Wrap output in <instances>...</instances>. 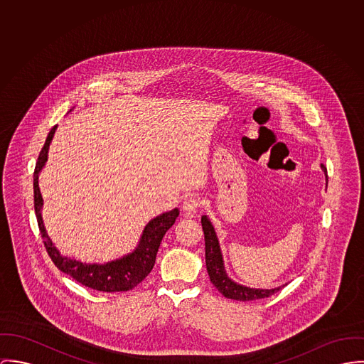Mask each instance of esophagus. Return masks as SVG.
Listing matches in <instances>:
<instances>
[{
  "instance_id": "esophagus-1",
  "label": "esophagus",
  "mask_w": 364,
  "mask_h": 364,
  "mask_svg": "<svg viewBox=\"0 0 364 364\" xmlns=\"http://www.w3.org/2000/svg\"><path fill=\"white\" fill-rule=\"evenodd\" d=\"M200 208H201V201L197 197H188L183 202V209L186 212L193 213V212H197Z\"/></svg>"
}]
</instances>
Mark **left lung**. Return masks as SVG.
<instances>
[{
  "mask_svg": "<svg viewBox=\"0 0 364 364\" xmlns=\"http://www.w3.org/2000/svg\"><path fill=\"white\" fill-rule=\"evenodd\" d=\"M325 177L326 176V168L321 164ZM202 230L205 236V262H206V271L209 275V279L212 284L228 299L237 300V301H250V300H258V299H265L281 290L283 286L275 287V289H252L247 287L239 283L233 282L223 267V258H222V251L219 247V242L215 233V229L210 223V220L203 215L201 218Z\"/></svg>",
  "mask_w": 364,
  "mask_h": 364,
  "instance_id": "left-lung-1",
  "label": "left lung"
}]
</instances>
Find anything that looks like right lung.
Returning <instances> with one entry per match:
<instances>
[{
  "label": "right lung",
  "mask_w": 364,
  "mask_h": 364,
  "mask_svg": "<svg viewBox=\"0 0 364 364\" xmlns=\"http://www.w3.org/2000/svg\"><path fill=\"white\" fill-rule=\"evenodd\" d=\"M55 129H57V125H54L50 129V132L46 138V142L41 148L38 163L35 167V173H33L35 212H36L39 230H41L44 247H46L51 261L54 262V265L60 271L70 275L71 278H74L77 282L81 283L83 286L90 287L93 290H99V291H107V293L131 290L138 283L142 282L152 271L163 236L174 225V222L178 216V209L176 208L170 212H164L162 215L156 216L155 219H152L145 226L142 237L139 240L138 247L135 248V251H132L131 254L122 257L120 259L100 265V264H83L81 261L63 257L46 233L41 213L43 198H41V190H39V173H41L44 163L47 162L48 146L54 136Z\"/></svg>",
  "instance_id": "1"
}]
</instances>
